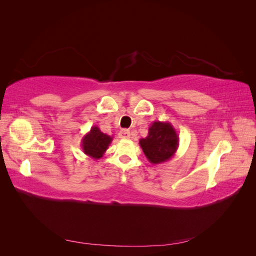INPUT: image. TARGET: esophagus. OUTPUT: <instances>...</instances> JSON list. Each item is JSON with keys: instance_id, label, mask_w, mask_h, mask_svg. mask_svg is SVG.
I'll list each match as a JSON object with an SVG mask.
<instances>
[{"instance_id": "obj_1", "label": "esophagus", "mask_w": 256, "mask_h": 256, "mask_svg": "<svg viewBox=\"0 0 256 256\" xmlns=\"http://www.w3.org/2000/svg\"><path fill=\"white\" fill-rule=\"evenodd\" d=\"M118 136L122 140H127V138H130V131L129 130H122L118 134Z\"/></svg>"}]
</instances>
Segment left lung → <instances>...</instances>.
I'll list each match as a JSON object with an SVG mask.
<instances>
[{
  "mask_svg": "<svg viewBox=\"0 0 256 256\" xmlns=\"http://www.w3.org/2000/svg\"><path fill=\"white\" fill-rule=\"evenodd\" d=\"M138 144L152 164H160L173 158L180 138L171 122L154 120L148 128V136L140 138Z\"/></svg>",
  "mask_w": 256,
  "mask_h": 256,
  "instance_id": "left-lung-1",
  "label": "left lung"
}]
</instances>
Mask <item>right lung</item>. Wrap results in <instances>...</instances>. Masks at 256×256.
<instances>
[{
  "instance_id": "obj_1",
  "label": "right lung",
  "mask_w": 256,
  "mask_h": 256,
  "mask_svg": "<svg viewBox=\"0 0 256 256\" xmlns=\"http://www.w3.org/2000/svg\"><path fill=\"white\" fill-rule=\"evenodd\" d=\"M113 136L104 134L97 126H92L81 140V147L85 154L92 159H100L111 144Z\"/></svg>"
}]
</instances>
